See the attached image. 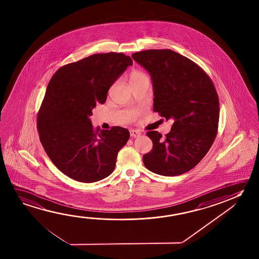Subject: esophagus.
<instances>
[{"instance_id":"34e87169","label":"esophagus","mask_w":259,"mask_h":259,"mask_svg":"<svg viewBox=\"0 0 259 259\" xmlns=\"http://www.w3.org/2000/svg\"><path fill=\"white\" fill-rule=\"evenodd\" d=\"M140 135L141 132L138 131V130H130V136H131L132 138L138 137Z\"/></svg>"}]
</instances>
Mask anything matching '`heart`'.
Wrapping results in <instances>:
<instances>
[{
	"mask_svg": "<svg viewBox=\"0 0 259 259\" xmlns=\"http://www.w3.org/2000/svg\"><path fill=\"white\" fill-rule=\"evenodd\" d=\"M149 80V77L145 73L138 70V69H134L132 70L130 74H129V81L132 84H136L141 81Z\"/></svg>",
	"mask_w": 259,
	"mask_h": 259,
	"instance_id": "b5f03b06",
	"label": "heart"
}]
</instances>
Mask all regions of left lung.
<instances>
[{
	"instance_id": "1",
	"label": "left lung",
	"mask_w": 259,
	"mask_h": 259,
	"mask_svg": "<svg viewBox=\"0 0 259 259\" xmlns=\"http://www.w3.org/2000/svg\"><path fill=\"white\" fill-rule=\"evenodd\" d=\"M152 76L153 111L174 119L164 137L149 131L153 142L144 154L145 167L154 174L177 176L195 167L216 138L220 102L208 74L198 64L170 50H148L132 55Z\"/></svg>"
}]
</instances>
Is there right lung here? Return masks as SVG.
Segmentation results:
<instances>
[{"label":"right lung","instance_id":"1","mask_svg":"<svg viewBox=\"0 0 259 259\" xmlns=\"http://www.w3.org/2000/svg\"><path fill=\"white\" fill-rule=\"evenodd\" d=\"M132 64L121 52L94 54L64 65L49 82L37 116L38 136L51 161L69 178L95 183L115 170L129 131L120 126L99 131L89 116Z\"/></svg>","mask_w":259,"mask_h":259}]
</instances>
